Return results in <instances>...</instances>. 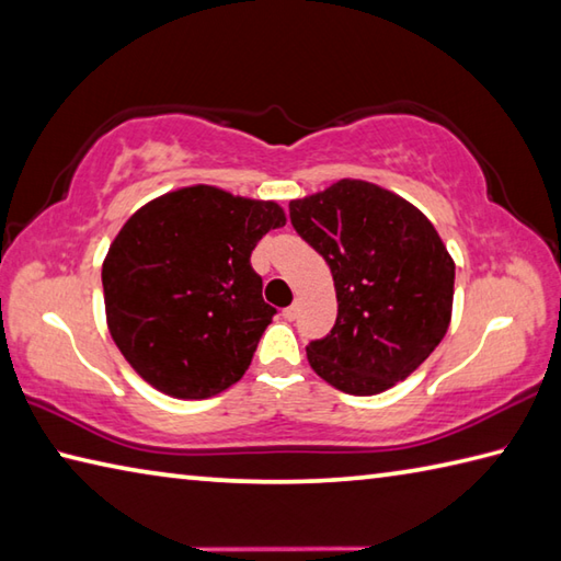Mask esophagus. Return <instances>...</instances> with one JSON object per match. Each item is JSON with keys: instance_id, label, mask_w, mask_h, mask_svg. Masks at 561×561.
<instances>
[{"instance_id": "obj_1", "label": "esophagus", "mask_w": 561, "mask_h": 561, "mask_svg": "<svg viewBox=\"0 0 561 561\" xmlns=\"http://www.w3.org/2000/svg\"><path fill=\"white\" fill-rule=\"evenodd\" d=\"M283 317H285V320H295V317H298V305H290V308H285Z\"/></svg>"}]
</instances>
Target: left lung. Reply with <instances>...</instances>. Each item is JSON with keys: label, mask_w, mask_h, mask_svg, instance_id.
<instances>
[{"label": "left lung", "mask_w": 561, "mask_h": 561, "mask_svg": "<svg viewBox=\"0 0 561 561\" xmlns=\"http://www.w3.org/2000/svg\"><path fill=\"white\" fill-rule=\"evenodd\" d=\"M290 221L322 253L336 290L332 332L308 346L312 371L348 396H378L417 371L454 305V259L432 221L356 178L290 199Z\"/></svg>", "instance_id": "left-lung-1"}]
</instances>
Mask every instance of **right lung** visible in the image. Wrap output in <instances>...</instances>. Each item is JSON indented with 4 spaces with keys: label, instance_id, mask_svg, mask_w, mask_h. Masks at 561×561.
I'll return each mask as SVG.
<instances>
[{
    "label": "right lung",
    "instance_id": "add662e5",
    "mask_svg": "<svg viewBox=\"0 0 561 561\" xmlns=\"http://www.w3.org/2000/svg\"><path fill=\"white\" fill-rule=\"evenodd\" d=\"M283 225L278 203L217 185L171 190L126 219L102 263L104 314L146 383L205 400L247 374L276 312L249 259Z\"/></svg>",
    "mask_w": 561,
    "mask_h": 561
}]
</instances>
